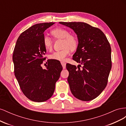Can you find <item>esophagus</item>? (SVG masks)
I'll list each match as a JSON object with an SVG mask.
<instances>
[{
	"mask_svg": "<svg viewBox=\"0 0 126 126\" xmlns=\"http://www.w3.org/2000/svg\"><path fill=\"white\" fill-rule=\"evenodd\" d=\"M61 64H62V66L63 67V69H65V68H66V63L62 62H61Z\"/></svg>",
	"mask_w": 126,
	"mask_h": 126,
	"instance_id": "esophagus-1",
	"label": "esophagus"
}]
</instances>
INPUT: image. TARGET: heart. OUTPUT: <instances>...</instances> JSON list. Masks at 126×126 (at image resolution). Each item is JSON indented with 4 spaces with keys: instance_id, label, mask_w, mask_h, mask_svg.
Returning a JSON list of instances; mask_svg holds the SVG:
<instances>
[{
    "instance_id": "heart-1",
    "label": "heart",
    "mask_w": 126,
    "mask_h": 126,
    "mask_svg": "<svg viewBox=\"0 0 126 126\" xmlns=\"http://www.w3.org/2000/svg\"><path fill=\"white\" fill-rule=\"evenodd\" d=\"M52 36L55 38L63 39V48L62 50L53 52L49 56L52 60L58 61L65 60L66 57L69 55L70 50L73 51L78 46V40L75 36L69 34L67 30L63 28H56L51 32ZM43 44L46 50H50L52 46V39L47 36H45L43 39Z\"/></svg>"
}]
</instances>
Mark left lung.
Here are the masks:
<instances>
[{
    "instance_id": "1",
    "label": "left lung",
    "mask_w": 126,
    "mask_h": 126,
    "mask_svg": "<svg viewBox=\"0 0 126 126\" xmlns=\"http://www.w3.org/2000/svg\"><path fill=\"white\" fill-rule=\"evenodd\" d=\"M74 30L78 45L72 59L82 69L67 63L68 82L72 94L79 100L90 101L105 89L111 68V47L100 29L82 22H59Z\"/></svg>"
}]
</instances>
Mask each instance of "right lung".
Masks as SVG:
<instances>
[{"label": "right lung", "mask_w": 126, "mask_h": 126, "mask_svg": "<svg viewBox=\"0 0 126 126\" xmlns=\"http://www.w3.org/2000/svg\"><path fill=\"white\" fill-rule=\"evenodd\" d=\"M54 24L45 22L30 27L20 34L15 47L13 60L15 77L22 93L33 101L44 102L52 96L63 70L57 61L48 60L45 69L41 66L46 52L44 32Z\"/></svg>", "instance_id": "obj_1"}]
</instances>
